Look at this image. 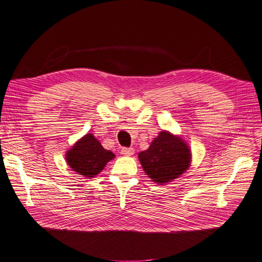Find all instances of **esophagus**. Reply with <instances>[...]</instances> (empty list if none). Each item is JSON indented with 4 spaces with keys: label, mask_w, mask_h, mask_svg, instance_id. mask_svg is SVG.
Segmentation results:
<instances>
[{
    "label": "esophagus",
    "mask_w": 262,
    "mask_h": 262,
    "mask_svg": "<svg viewBox=\"0 0 262 262\" xmlns=\"http://www.w3.org/2000/svg\"><path fill=\"white\" fill-rule=\"evenodd\" d=\"M135 153V149L132 148V147H123L121 148V154H124L126 156H132Z\"/></svg>",
    "instance_id": "1"
}]
</instances>
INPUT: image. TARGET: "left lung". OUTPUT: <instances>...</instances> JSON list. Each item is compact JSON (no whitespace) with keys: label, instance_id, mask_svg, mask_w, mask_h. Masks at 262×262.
I'll list each match as a JSON object with an SVG mask.
<instances>
[{"label":"left lung","instance_id":"left-lung-1","mask_svg":"<svg viewBox=\"0 0 262 262\" xmlns=\"http://www.w3.org/2000/svg\"><path fill=\"white\" fill-rule=\"evenodd\" d=\"M145 173L153 182L165 184L180 178L191 164V150L183 138L162 130L148 149L138 154Z\"/></svg>","mask_w":262,"mask_h":262}]
</instances>
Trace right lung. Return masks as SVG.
<instances>
[{"label": "right lung", "mask_w": 262, "mask_h": 262, "mask_svg": "<svg viewBox=\"0 0 262 262\" xmlns=\"http://www.w3.org/2000/svg\"><path fill=\"white\" fill-rule=\"evenodd\" d=\"M115 154L105 149L93 134H87L72 146L66 154L68 165L84 178H94L99 174Z\"/></svg>", "instance_id": "add662e5"}]
</instances>
